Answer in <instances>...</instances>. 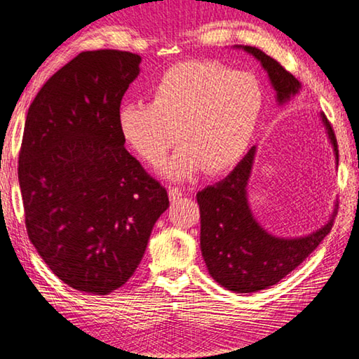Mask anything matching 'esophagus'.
<instances>
[{
  "label": "esophagus",
  "mask_w": 359,
  "mask_h": 359,
  "mask_svg": "<svg viewBox=\"0 0 359 359\" xmlns=\"http://www.w3.org/2000/svg\"><path fill=\"white\" fill-rule=\"evenodd\" d=\"M168 197L172 202H178L183 197V191L180 187H168Z\"/></svg>",
  "instance_id": "obj_1"
}]
</instances>
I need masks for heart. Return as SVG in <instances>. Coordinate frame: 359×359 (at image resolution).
Masks as SVG:
<instances>
[{"instance_id": "b5f03b06", "label": "heart", "mask_w": 359, "mask_h": 359, "mask_svg": "<svg viewBox=\"0 0 359 359\" xmlns=\"http://www.w3.org/2000/svg\"><path fill=\"white\" fill-rule=\"evenodd\" d=\"M151 102H124L117 128L127 146L162 173L183 181L201 170L219 173L248 149L259 124L266 93L255 74L213 60H189L165 69L151 87Z\"/></svg>"}]
</instances>
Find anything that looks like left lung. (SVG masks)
<instances>
[{"label":"left lung","mask_w":359,"mask_h":359,"mask_svg":"<svg viewBox=\"0 0 359 359\" xmlns=\"http://www.w3.org/2000/svg\"><path fill=\"white\" fill-rule=\"evenodd\" d=\"M235 47L248 52L261 63L278 104L287 103L301 92V82L272 57L251 46ZM320 121L339 163L336 135L323 113ZM256 151L257 146H252L224 180L197 194L201 250L208 273L222 287L238 294L266 290L292 272L323 242L337 213V205H334L336 208L326 224L299 237H280L264 229L252 215L248 202V181Z\"/></svg>","instance_id":"8db88e82"}]
</instances>
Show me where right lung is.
Segmentation results:
<instances>
[{
    "label": "right lung",
    "instance_id": "1",
    "mask_svg": "<svg viewBox=\"0 0 359 359\" xmlns=\"http://www.w3.org/2000/svg\"><path fill=\"white\" fill-rule=\"evenodd\" d=\"M140 63L132 52H81L41 87L23 128L28 237L63 283L89 294L126 285L168 208L165 187L124 148L117 128Z\"/></svg>",
    "mask_w": 359,
    "mask_h": 359
}]
</instances>
